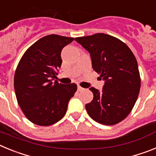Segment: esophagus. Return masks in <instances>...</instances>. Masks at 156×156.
Wrapping results in <instances>:
<instances>
[{"label": "esophagus", "instance_id": "1", "mask_svg": "<svg viewBox=\"0 0 156 156\" xmlns=\"http://www.w3.org/2000/svg\"><path fill=\"white\" fill-rule=\"evenodd\" d=\"M77 90H79V91H82V90H84V88H83L82 87H80V86H78L77 87Z\"/></svg>", "mask_w": 156, "mask_h": 156}]
</instances>
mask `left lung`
<instances>
[{
	"label": "left lung",
	"instance_id": "8db88e82",
	"mask_svg": "<svg viewBox=\"0 0 156 156\" xmlns=\"http://www.w3.org/2000/svg\"><path fill=\"white\" fill-rule=\"evenodd\" d=\"M75 41L89 51L94 70L105 80L101 91L90 88L94 98L85 105L88 115L101 124L119 123L132 111L138 97L137 59L124 42L108 34H95Z\"/></svg>",
	"mask_w": 156,
	"mask_h": 156
}]
</instances>
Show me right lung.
<instances>
[{
    "label": "right lung",
    "instance_id": "add662e5",
    "mask_svg": "<svg viewBox=\"0 0 156 156\" xmlns=\"http://www.w3.org/2000/svg\"><path fill=\"white\" fill-rule=\"evenodd\" d=\"M73 39L45 36L26 51L18 64L14 76L16 98L24 115L34 124L48 126L62 119L76 91V83H52L62 62V50Z\"/></svg>",
    "mask_w": 156,
    "mask_h": 156
}]
</instances>
